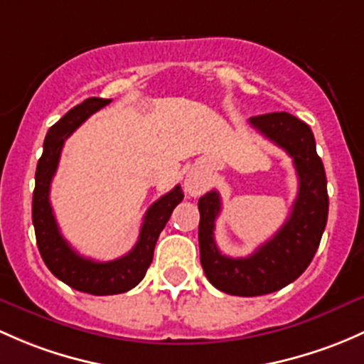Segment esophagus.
<instances>
[{
	"instance_id": "obj_1",
	"label": "esophagus",
	"mask_w": 364,
	"mask_h": 364,
	"mask_svg": "<svg viewBox=\"0 0 364 364\" xmlns=\"http://www.w3.org/2000/svg\"><path fill=\"white\" fill-rule=\"evenodd\" d=\"M208 178H205L202 172L198 171H190L185 178V190L192 197H197V195L204 193L208 190Z\"/></svg>"
}]
</instances>
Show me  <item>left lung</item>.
I'll return each instance as SVG.
<instances>
[{"mask_svg": "<svg viewBox=\"0 0 364 364\" xmlns=\"http://www.w3.org/2000/svg\"><path fill=\"white\" fill-rule=\"evenodd\" d=\"M250 124L291 156L298 174V195L286 223L246 258H230L218 250L214 221L221 211L220 193L211 190L198 198L202 269L214 288L235 296L274 293L300 277L319 247L330 204L326 172L311 127L286 112L251 117Z\"/></svg>", "mask_w": 364, "mask_h": 364, "instance_id": "1", "label": "left lung"}]
</instances>
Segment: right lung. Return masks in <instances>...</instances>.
<instances>
[{
  "label": "right lung",
  "instance_id": "add662e5",
  "mask_svg": "<svg viewBox=\"0 0 364 364\" xmlns=\"http://www.w3.org/2000/svg\"><path fill=\"white\" fill-rule=\"evenodd\" d=\"M112 99L90 97L70 109L57 124L48 129L43 143V155L36 166V185L33 192V225L36 244L48 270L78 291L105 296L132 289L143 281L153 259L156 239L169 221L176 205L183 200L181 186H174L169 193L153 202L144 214L139 239L136 246L122 258L112 262H95L83 258L68 244L57 227L50 205V183L59 166L64 141L71 136L90 114L109 105Z\"/></svg>",
  "mask_w": 364,
  "mask_h": 364
}]
</instances>
